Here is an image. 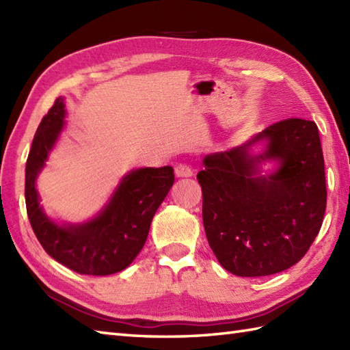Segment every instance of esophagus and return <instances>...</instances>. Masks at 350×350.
I'll return each mask as SVG.
<instances>
[{"label":"esophagus","instance_id":"34e87169","mask_svg":"<svg viewBox=\"0 0 350 350\" xmlns=\"http://www.w3.org/2000/svg\"><path fill=\"white\" fill-rule=\"evenodd\" d=\"M192 173H194V171H192L188 163H177L174 167V174L177 177H191Z\"/></svg>","mask_w":350,"mask_h":350}]
</instances>
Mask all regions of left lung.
<instances>
[{"mask_svg": "<svg viewBox=\"0 0 350 350\" xmlns=\"http://www.w3.org/2000/svg\"><path fill=\"white\" fill-rule=\"evenodd\" d=\"M270 141L258 157L249 147ZM277 159L271 176L256 163ZM197 174L203 192V224L221 266L237 277H265L288 269L307 254L326 209L325 162L314 122L286 118L247 144L203 159Z\"/></svg>", "mask_w": 350, "mask_h": 350, "instance_id": "8db88e82", "label": "left lung"}]
</instances>
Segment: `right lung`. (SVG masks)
Wrapping results in <instances>:
<instances>
[{
	"label": "right lung",
	"mask_w": 350,
	"mask_h": 350,
	"mask_svg": "<svg viewBox=\"0 0 350 350\" xmlns=\"http://www.w3.org/2000/svg\"><path fill=\"white\" fill-rule=\"evenodd\" d=\"M63 99H55L42 118L25 167V204L29 224L43 250L69 269L83 275L123 271L144 247L156 211L174 183L171 167L139 168L126 176L98 218L60 227L39 206L36 176L63 129Z\"/></svg>",
	"instance_id": "right-lung-1"
}]
</instances>
